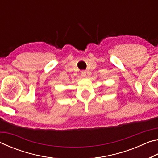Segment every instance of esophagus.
<instances>
[{
	"label": "esophagus",
	"mask_w": 158,
	"mask_h": 158,
	"mask_svg": "<svg viewBox=\"0 0 158 158\" xmlns=\"http://www.w3.org/2000/svg\"><path fill=\"white\" fill-rule=\"evenodd\" d=\"M81 75L82 77H84L86 76V73H85V71H81Z\"/></svg>",
	"instance_id": "obj_1"
}]
</instances>
